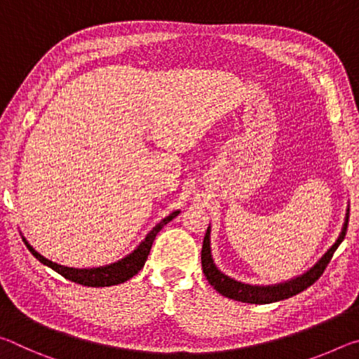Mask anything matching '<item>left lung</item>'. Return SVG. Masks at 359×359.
<instances>
[{
	"label": "left lung",
	"instance_id": "8db88e82",
	"mask_svg": "<svg viewBox=\"0 0 359 359\" xmlns=\"http://www.w3.org/2000/svg\"><path fill=\"white\" fill-rule=\"evenodd\" d=\"M347 224H348V209L345 214V222L342 224V231H340L339 238L336 242L327 248V252L321 257L317 263H315L311 269L304 272L302 276H297L291 280H287L283 283L276 285H266V287H259V285H248L234 280L228 276H224L223 272L215 266L214 259H212L210 253V226L205 231L204 241H203V250H201V264L203 272L209 283L217 290L218 293L229 299L248 302V304H271L282 299H288V297L301 293L306 288L311 287L318 280L320 276L323 274L327 263H330L336 248L340 245V242L344 241L345 233H347Z\"/></svg>",
	"mask_w": 359,
	"mask_h": 359
}]
</instances>
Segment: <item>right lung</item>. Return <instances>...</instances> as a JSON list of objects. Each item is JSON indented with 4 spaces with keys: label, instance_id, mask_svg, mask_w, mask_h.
<instances>
[{
    "label": "right lung",
    "instance_id": "obj_1",
    "mask_svg": "<svg viewBox=\"0 0 359 359\" xmlns=\"http://www.w3.org/2000/svg\"><path fill=\"white\" fill-rule=\"evenodd\" d=\"M177 215H179V210H175L171 215L163 218V220L158 223L147 236H145V239L135 248V250H133L130 255H126L125 258L117 261V263L92 267V269H76V267H66L62 264L52 263L50 259L44 258L42 255L36 252L25 239L23 241H25L27 248L33 253V257L36 259H39L42 264L52 267L53 271L58 272V274L63 276L65 278H68V280L83 285V287H112V285H118L130 280L133 276H136L137 272L142 269L145 261H147L151 244H154L156 234L160 233L161 228L165 226L166 223L171 222L172 218Z\"/></svg>",
    "mask_w": 359,
    "mask_h": 359
}]
</instances>
